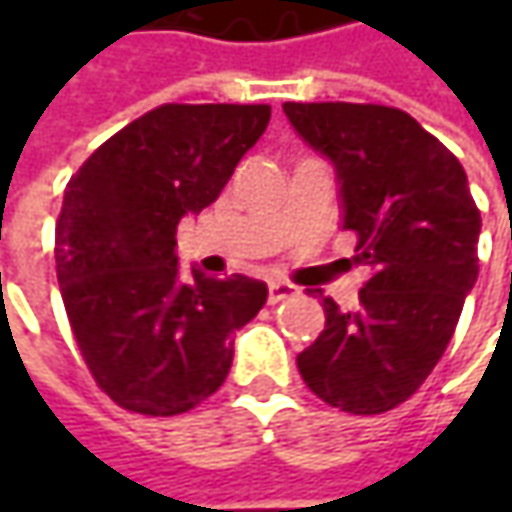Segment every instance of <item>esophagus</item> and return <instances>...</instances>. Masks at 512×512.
I'll return each instance as SVG.
<instances>
[{"mask_svg": "<svg viewBox=\"0 0 512 512\" xmlns=\"http://www.w3.org/2000/svg\"><path fill=\"white\" fill-rule=\"evenodd\" d=\"M296 293V287L290 285V282H270V293H267V299H270V305H276V302H285Z\"/></svg>", "mask_w": 512, "mask_h": 512, "instance_id": "34e87169", "label": "esophagus"}]
</instances>
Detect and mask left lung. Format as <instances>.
Instances as JSON below:
<instances>
[{
	"label": "left lung",
	"mask_w": 512,
	"mask_h": 512,
	"mask_svg": "<svg viewBox=\"0 0 512 512\" xmlns=\"http://www.w3.org/2000/svg\"><path fill=\"white\" fill-rule=\"evenodd\" d=\"M287 122L336 170L342 230L370 267L359 307L330 296L325 330L296 364L330 407L376 416L407 402L442 359L479 276L482 216L436 136L384 105L285 102Z\"/></svg>",
	"instance_id": "obj_1"
}]
</instances>
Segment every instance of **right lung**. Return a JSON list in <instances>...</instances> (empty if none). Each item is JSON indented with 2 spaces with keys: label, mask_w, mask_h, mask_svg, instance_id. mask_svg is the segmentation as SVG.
Returning a JSON list of instances; mask_svg holds the SVG:
<instances>
[{
  "label": "right lung",
  "mask_w": 512,
  "mask_h": 512,
  "mask_svg": "<svg viewBox=\"0 0 512 512\" xmlns=\"http://www.w3.org/2000/svg\"><path fill=\"white\" fill-rule=\"evenodd\" d=\"M270 122L267 105H162L110 136L68 182L56 279L96 384L142 416L213 396L233 333L267 302L242 273H182L176 227L213 205Z\"/></svg>",
  "instance_id": "obj_1"
}]
</instances>
